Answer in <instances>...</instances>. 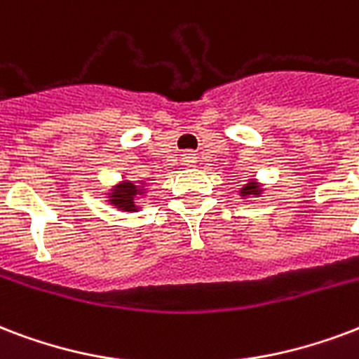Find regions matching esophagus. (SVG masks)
<instances>
[{"instance_id":"obj_1","label":"esophagus","mask_w":359,"mask_h":359,"mask_svg":"<svg viewBox=\"0 0 359 359\" xmlns=\"http://www.w3.org/2000/svg\"><path fill=\"white\" fill-rule=\"evenodd\" d=\"M196 161H198V156L194 154V152H184L182 154V163L191 168V165H196Z\"/></svg>"}]
</instances>
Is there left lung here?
<instances>
[{
    "label": "left lung",
    "mask_w": 359,
    "mask_h": 359,
    "mask_svg": "<svg viewBox=\"0 0 359 359\" xmlns=\"http://www.w3.org/2000/svg\"><path fill=\"white\" fill-rule=\"evenodd\" d=\"M239 196L243 199L262 198V196H264V184H262V182H259V180H256V179L248 180L246 184H243L239 188Z\"/></svg>",
    "instance_id": "1"
}]
</instances>
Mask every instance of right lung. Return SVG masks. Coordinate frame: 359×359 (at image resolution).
<instances>
[{"instance_id": "obj_1", "label": "right lung", "mask_w": 359, "mask_h": 359, "mask_svg": "<svg viewBox=\"0 0 359 359\" xmlns=\"http://www.w3.org/2000/svg\"><path fill=\"white\" fill-rule=\"evenodd\" d=\"M149 182L147 180H128L120 179L118 182H114L111 188H107L105 201L113 209L122 210V212H139L143 209V205L139 203L137 199L147 198L149 196Z\"/></svg>"}]
</instances>
